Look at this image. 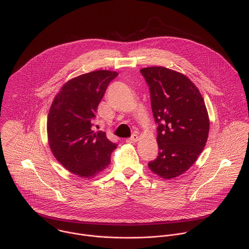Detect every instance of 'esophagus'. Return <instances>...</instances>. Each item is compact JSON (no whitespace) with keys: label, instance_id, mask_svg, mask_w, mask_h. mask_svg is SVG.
Masks as SVG:
<instances>
[{"label":"esophagus","instance_id":"esophagus-1","mask_svg":"<svg viewBox=\"0 0 249 249\" xmlns=\"http://www.w3.org/2000/svg\"><path fill=\"white\" fill-rule=\"evenodd\" d=\"M138 140H139V136L137 134H133L130 138L126 140V143H136Z\"/></svg>","mask_w":249,"mask_h":249}]
</instances>
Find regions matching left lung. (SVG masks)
Instances as JSON below:
<instances>
[{
    "label": "left lung",
    "mask_w": 249,
    "mask_h": 249,
    "mask_svg": "<svg viewBox=\"0 0 249 249\" xmlns=\"http://www.w3.org/2000/svg\"><path fill=\"white\" fill-rule=\"evenodd\" d=\"M140 72L149 86L158 124L159 156L148 165L162 178H174L196 161L206 145L210 121L205 101L183 74L164 67Z\"/></svg>",
    "instance_id": "1"
}]
</instances>
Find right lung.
I'll return each instance as SVG.
<instances>
[{"instance_id": "1", "label": "right lung", "mask_w": 249, "mask_h": 249, "mask_svg": "<svg viewBox=\"0 0 249 249\" xmlns=\"http://www.w3.org/2000/svg\"><path fill=\"white\" fill-rule=\"evenodd\" d=\"M111 71H93L67 82L55 96L47 119L50 149L69 171L84 178L94 177L110 163L117 148L104 132L94 133L93 120L109 83Z\"/></svg>"}]
</instances>
